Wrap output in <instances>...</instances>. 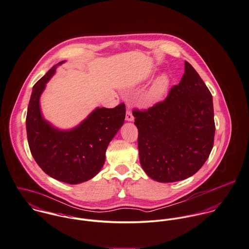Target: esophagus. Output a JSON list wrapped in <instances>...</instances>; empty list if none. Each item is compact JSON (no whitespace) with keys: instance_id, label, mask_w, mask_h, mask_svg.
I'll return each instance as SVG.
<instances>
[{"instance_id":"esophagus-1","label":"esophagus","mask_w":249,"mask_h":249,"mask_svg":"<svg viewBox=\"0 0 249 249\" xmlns=\"http://www.w3.org/2000/svg\"><path fill=\"white\" fill-rule=\"evenodd\" d=\"M134 119H135V117H134V115H133L132 110H131L130 107L128 106V107H127V111H126V120H127V121H134Z\"/></svg>"}]
</instances>
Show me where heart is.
Instances as JSON below:
<instances>
[{
    "instance_id": "obj_1",
    "label": "heart",
    "mask_w": 249,
    "mask_h": 249,
    "mask_svg": "<svg viewBox=\"0 0 249 249\" xmlns=\"http://www.w3.org/2000/svg\"><path fill=\"white\" fill-rule=\"evenodd\" d=\"M169 77L166 74H161L159 76L154 83L150 86L147 91L144 93L142 97V101L144 104H153L160 100L165 94L168 87H169Z\"/></svg>"
}]
</instances>
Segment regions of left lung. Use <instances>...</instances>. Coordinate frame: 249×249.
Wrapping results in <instances>:
<instances>
[{"label":"left lung","instance_id":"obj_1","mask_svg":"<svg viewBox=\"0 0 249 249\" xmlns=\"http://www.w3.org/2000/svg\"><path fill=\"white\" fill-rule=\"evenodd\" d=\"M184 74L165 100L146 111H134L138 129L139 160L159 182H175L196 174L214 144L213 98L193 67L185 61Z\"/></svg>","mask_w":249,"mask_h":249}]
</instances>
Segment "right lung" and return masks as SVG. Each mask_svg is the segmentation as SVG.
<instances>
[{
    "instance_id": "obj_1",
    "label": "right lung",
    "mask_w": 249,
    "mask_h": 249,
    "mask_svg": "<svg viewBox=\"0 0 249 249\" xmlns=\"http://www.w3.org/2000/svg\"><path fill=\"white\" fill-rule=\"evenodd\" d=\"M65 62L56 64L33 86L26 125L29 149L40 168L59 181L78 184L95 177L104 165L106 150L124 123L126 109L123 103L113 109L97 107L70 130L46 120L40 97L56 68Z\"/></svg>"
}]
</instances>
